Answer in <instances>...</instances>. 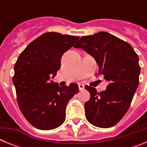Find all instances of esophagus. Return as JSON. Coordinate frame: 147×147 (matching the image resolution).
Masks as SVG:
<instances>
[{"mask_svg": "<svg viewBox=\"0 0 147 147\" xmlns=\"http://www.w3.org/2000/svg\"><path fill=\"white\" fill-rule=\"evenodd\" d=\"M79 89H80V91L83 90L85 89V85H82V84H79Z\"/></svg>", "mask_w": 147, "mask_h": 147, "instance_id": "obj_1", "label": "esophagus"}]
</instances>
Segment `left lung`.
<instances>
[{"label": "left lung", "instance_id": "left-lung-1", "mask_svg": "<svg viewBox=\"0 0 147 147\" xmlns=\"http://www.w3.org/2000/svg\"><path fill=\"white\" fill-rule=\"evenodd\" d=\"M93 57L109 85L104 91L85 86L90 98L85 104V116L96 127H113L124 117L139 84L138 56L124 40L105 32L83 36L74 45Z\"/></svg>", "mask_w": 147, "mask_h": 147}]
</instances>
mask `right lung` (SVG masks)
<instances>
[{"mask_svg":"<svg viewBox=\"0 0 147 147\" xmlns=\"http://www.w3.org/2000/svg\"><path fill=\"white\" fill-rule=\"evenodd\" d=\"M80 37L47 32L35 39L20 54L12 77L18 106L30 124L49 130L63 124L69 100L79 92L76 83L59 87L51 81L61 58Z\"/></svg>","mask_w":147,"mask_h":147,"instance_id":"right-lung-1","label":"right lung"}]
</instances>
